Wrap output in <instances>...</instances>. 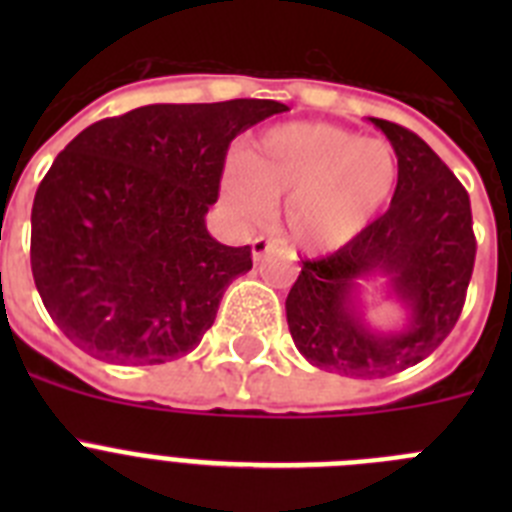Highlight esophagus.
Masks as SVG:
<instances>
[{
    "instance_id": "esophagus-1",
    "label": "esophagus",
    "mask_w": 512,
    "mask_h": 512,
    "mask_svg": "<svg viewBox=\"0 0 512 512\" xmlns=\"http://www.w3.org/2000/svg\"><path fill=\"white\" fill-rule=\"evenodd\" d=\"M274 248H277V243L269 241V238H264V235H259V238H253V243H251L253 261H259L261 256H266V253L274 251Z\"/></svg>"
}]
</instances>
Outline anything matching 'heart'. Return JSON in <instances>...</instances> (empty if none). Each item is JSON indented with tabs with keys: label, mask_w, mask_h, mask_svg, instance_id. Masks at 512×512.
<instances>
[{
	"label": "heart",
	"mask_w": 512,
	"mask_h": 512,
	"mask_svg": "<svg viewBox=\"0 0 512 512\" xmlns=\"http://www.w3.org/2000/svg\"><path fill=\"white\" fill-rule=\"evenodd\" d=\"M397 187V158L384 140L323 122L269 128L223 174V202L243 223H261L284 200L282 223L297 248L333 253L377 220Z\"/></svg>",
	"instance_id": "obj_1"
}]
</instances>
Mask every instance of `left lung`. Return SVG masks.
I'll list each match as a JSON object with an SVG mask.
<instances>
[{"instance_id": "1", "label": "left lung", "mask_w": 512, "mask_h": 512, "mask_svg": "<svg viewBox=\"0 0 512 512\" xmlns=\"http://www.w3.org/2000/svg\"><path fill=\"white\" fill-rule=\"evenodd\" d=\"M369 122L397 156L390 210L346 248L305 261L284 302L297 351L354 379L390 377L441 346L461 315L477 253L469 194L449 166L408 128ZM364 283H379L385 299L403 307L397 329L365 318Z\"/></svg>"}]
</instances>
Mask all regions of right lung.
Here are the masks:
<instances>
[{"label": "right lung", "mask_w": 512, "mask_h": 512, "mask_svg": "<svg viewBox=\"0 0 512 512\" xmlns=\"http://www.w3.org/2000/svg\"><path fill=\"white\" fill-rule=\"evenodd\" d=\"M287 110L274 99L146 104L81 130L35 192L30 266L53 323L112 364H166L200 346L251 246L205 217L230 140Z\"/></svg>", "instance_id": "1"}]
</instances>
